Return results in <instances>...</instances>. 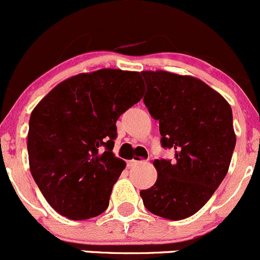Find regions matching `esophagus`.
I'll return each instance as SVG.
<instances>
[{"label": "esophagus", "mask_w": 260, "mask_h": 260, "mask_svg": "<svg viewBox=\"0 0 260 260\" xmlns=\"http://www.w3.org/2000/svg\"><path fill=\"white\" fill-rule=\"evenodd\" d=\"M142 162H144V160H136V159H132V160H129V162H128V167L137 166V165H139V163H142Z\"/></svg>", "instance_id": "obj_1"}]
</instances>
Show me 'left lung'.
Here are the masks:
<instances>
[{"label":"left lung","mask_w":260,"mask_h":260,"mask_svg":"<svg viewBox=\"0 0 260 260\" xmlns=\"http://www.w3.org/2000/svg\"><path fill=\"white\" fill-rule=\"evenodd\" d=\"M143 102L159 121L160 143L174 160L155 159L157 182L141 190L149 212L179 220L198 212L226 176L236 147L232 108L208 84L166 71L141 72Z\"/></svg>","instance_id":"8db88e82"}]
</instances>
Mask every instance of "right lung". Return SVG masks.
I'll return each instance as SVG.
<instances>
[{"instance_id":"right-lung-1","label":"right lung","mask_w":260,"mask_h":260,"mask_svg":"<svg viewBox=\"0 0 260 260\" xmlns=\"http://www.w3.org/2000/svg\"><path fill=\"white\" fill-rule=\"evenodd\" d=\"M143 92L138 72L106 68L61 82L32 111L29 169L59 214L82 220L107 209L125 167L113 154L116 122Z\"/></svg>"}]
</instances>
